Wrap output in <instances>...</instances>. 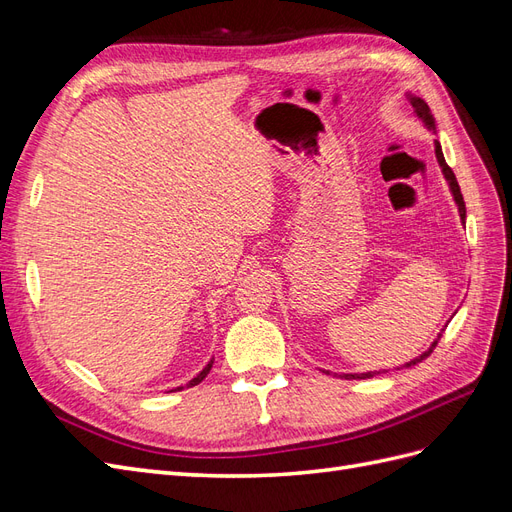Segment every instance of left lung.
I'll use <instances>...</instances> for the list:
<instances>
[{
    "label": "left lung",
    "mask_w": 512,
    "mask_h": 512,
    "mask_svg": "<svg viewBox=\"0 0 512 512\" xmlns=\"http://www.w3.org/2000/svg\"><path fill=\"white\" fill-rule=\"evenodd\" d=\"M408 100H410V104H412V108H414V115L423 121V126H425L427 130H431V132H436V119H433L427 102H425L423 98H418V96L410 94V91H408ZM433 147H436V160H438V164H440V168H442V175H444V179H446V183H448V190H451L455 205H457V209H459L461 224H466V203H463V196H461V190H459V183H457V179H455V173H453L451 166H448L446 160H444L442 145L436 141V143H433ZM440 335H442V333H440ZM440 335H438V339H440ZM438 339H433L431 346H429L421 356H416V359H412V361L406 363L404 367H412V365H416V363H421L423 359H427V356L433 352V348H436ZM376 374H380V371H365V374H342V378H346V380H365V378H374Z\"/></svg>",
    "instance_id": "left-lung-1"
}]
</instances>
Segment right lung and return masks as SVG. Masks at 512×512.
Listing matches in <instances>:
<instances>
[{"label":"right lung","instance_id":"right-lung-1","mask_svg":"<svg viewBox=\"0 0 512 512\" xmlns=\"http://www.w3.org/2000/svg\"><path fill=\"white\" fill-rule=\"evenodd\" d=\"M211 367H213V359L203 367V371H200V374H196L188 384H185V386H196V384H200V382H203L205 378H207V374H209V371H211ZM175 391H183V386H177V389H173V391H170V393H175Z\"/></svg>","mask_w":512,"mask_h":512}]
</instances>
